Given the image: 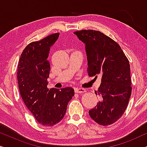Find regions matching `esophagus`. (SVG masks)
<instances>
[{
	"instance_id": "esophagus-1",
	"label": "esophagus",
	"mask_w": 147,
	"mask_h": 147,
	"mask_svg": "<svg viewBox=\"0 0 147 147\" xmlns=\"http://www.w3.org/2000/svg\"><path fill=\"white\" fill-rule=\"evenodd\" d=\"M86 90L84 89V88H75V92L76 93L81 94V93H84L86 92Z\"/></svg>"
}]
</instances>
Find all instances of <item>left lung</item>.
I'll use <instances>...</instances> for the list:
<instances>
[{
	"instance_id": "obj_1",
	"label": "left lung",
	"mask_w": 147,
	"mask_h": 147,
	"mask_svg": "<svg viewBox=\"0 0 147 147\" xmlns=\"http://www.w3.org/2000/svg\"><path fill=\"white\" fill-rule=\"evenodd\" d=\"M74 33L86 45L88 76L102 77L95 92L100 99L89 114L100 125H110L123 115L131 96L129 61L118 43L103 33L84 29Z\"/></svg>"
}]
</instances>
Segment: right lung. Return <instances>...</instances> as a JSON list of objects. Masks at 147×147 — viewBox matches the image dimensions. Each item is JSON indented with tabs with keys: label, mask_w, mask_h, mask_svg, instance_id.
<instances>
[{
	"label": "right lung",
	"mask_w": 147,
	"mask_h": 147,
	"mask_svg": "<svg viewBox=\"0 0 147 147\" xmlns=\"http://www.w3.org/2000/svg\"><path fill=\"white\" fill-rule=\"evenodd\" d=\"M59 33L50 35L40 41L30 43L22 52L17 68V81L21 98L34 117L42 125L52 126L65 116L68 102L74 90L47 88L50 49Z\"/></svg>",
	"instance_id": "obj_1"
}]
</instances>
